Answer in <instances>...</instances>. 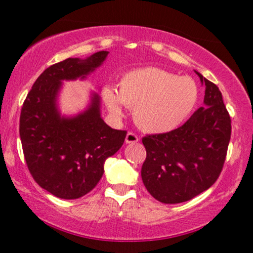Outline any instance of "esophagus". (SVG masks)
<instances>
[{
  "instance_id": "1",
  "label": "esophagus",
  "mask_w": 253,
  "mask_h": 253,
  "mask_svg": "<svg viewBox=\"0 0 253 253\" xmlns=\"http://www.w3.org/2000/svg\"><path fill=\"white\" fill-rule=\"evenodd\" d=\"M125 140H126V143H127V144L138 143V141H139V136L136 135L135 133H133V132H128V133H127L126 139H125Z\"/></svg>"
}]
</instances>
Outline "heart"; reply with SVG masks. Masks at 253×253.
<instances>
[{"label": "heart", "instance_id": "b5f03b06", "mask_svg": "<svg viewBox=\"0 0 253 253\" xmlns=\"http://www.w3.org/2000/svg\"><path fill=\"white\" fill-rule=\"evenodd\" d=\"M199 90L190 77H178L159 68H141L121 77L118 94L103 90L113 115L120 117L121 103L133 108L136 126L145 132L164 133L177 128L195 108Z\"/></svg>", "mask_w": 253, "mask_h": 253}]
</instances>
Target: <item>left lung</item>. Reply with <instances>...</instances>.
<instances>
[{"instance_id":"left-lung-1","label":"left lung","mask_w":253,"mask_h":253,"mask_svg":"<svg viewBox=\"0 0 253 253\" xmlns=\"http://www.w3.org/2000/svg\"><path fill=\"white\" fill-rule=\"evenodd\" d=\"M196 74L206 85L205 106L178 128L141 139L146 149L141 178L159 202L194 199L215 183L226 161L231 117L216 84Z\"/></svg>"}]
</instances>
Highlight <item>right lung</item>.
I'll use <instances>...</instances> for the list:
<instances>
[{"label": "right lung", "mask_w": 253, "mask_h": 253, "mask_svg": "<svg viewBox=\"0 0 253 253\" xmlns=\"http://www.w3.org/2000/svg\"><path fill=\"white\" fill-rule=\"evenodd\" d=\"M100 51L86 59L68 58L37 78L20 114V138L28 170L40 187L65 200L91 191L103 163L123 146L127 130L110 128L100 117V98L76 118L59 117L56 97L63 80L84 78L106 59Z\"/></svg>", "instance_id": "1"}]
</instances>
